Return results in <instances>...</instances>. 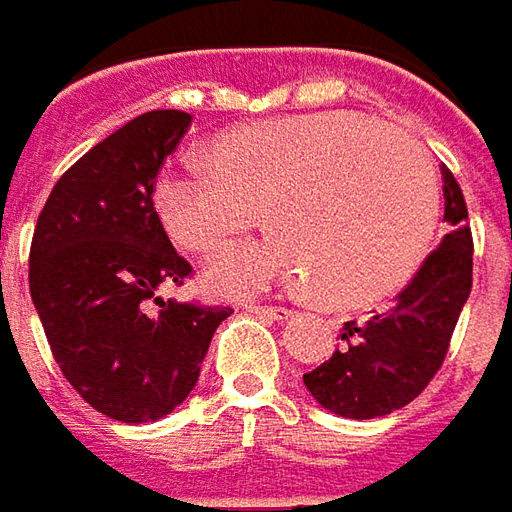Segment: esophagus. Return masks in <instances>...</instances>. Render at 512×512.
Returning a JSON list of instances; mask_svg holds the SVG:
<instances>
[{
    "instance_id": "1",
    "label": "esophagus",
    "mask_w": 512,
    "mask_h": 512,
    "mask_svg": "<svg viewBox=\"0 0 512 512\" xmlns=\"http://www.w3.org/2000/svg\"><path fill=\"white\" fill-rule=\"evenodd\" d=\"M247 313H256V316H262V319H273V322H285L293 316V310H287V307H273V305H247Z\"/></svg>"
}]
</instances>
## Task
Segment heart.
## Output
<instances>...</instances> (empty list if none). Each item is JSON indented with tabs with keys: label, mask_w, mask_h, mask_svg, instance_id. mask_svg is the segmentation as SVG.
I'll return each mask as SVG.
<instances>
[{
	"label": "heart",
	"mask_w": 512,
	"mask_h": 512,
	"mask_svg": "<svg viewBox=\"0 0 512 512\" xmlns=\"http://www.w3.org/2000/svg\"><path fill=\"white\" fill-rule=\"evenodd\" d=\"M210 165H170L153 210L173 245L216 256L250 230H270L207 273L213 290L250 296L313 287L336 307H367L402 290L439 225V176L410 136L350 110L247 122L219 133Z\"/></svg>",
	"instance_id": "1"
}]
</instances>
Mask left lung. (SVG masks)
Wrapping results in <instances>:
<instances>
[{
	"label": "left lung",
	"mask_w": 512,
	"mask_h": 512,
	"mask_svg": "<svg viewBox=\"0 0 512 512\" xmlns=\"http://www.w3.org/2000/svg\"><path fill=\"white\" fill-rule=\"evenodd\" d=\"M444 176L442 239L396 305L367 322H344L342 347L305 373L310 396L347 419H376L410 404L444 364L453 330L473 287V233L453 173Z\"/></svg>",
	"instance_id": "left-lung-1"
}]
</instances>
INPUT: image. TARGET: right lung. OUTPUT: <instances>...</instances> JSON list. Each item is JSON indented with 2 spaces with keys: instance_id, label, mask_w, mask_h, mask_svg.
Wrapping results in <instances>:
<instances>
[{
  "instance_id": "obj_1",
  "label": "right lung",
  "mask_w": 512,
  "mask_h": 512,
  "mask_svg": "<svg viewBox=\"0 0 512 512\" xmlns=\"http://www.w3.org/2000/svg\"><path fill=\"white\" fill-rule=\"evenodd\" d=\"M187 128L190 113L150 110L110 133L53 185L30 242V299L50 353L116 422H156L185 402L233 313L159 299L193 273L153 210V182Z\"/></svg>"
}]
</instances>
